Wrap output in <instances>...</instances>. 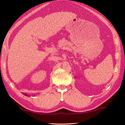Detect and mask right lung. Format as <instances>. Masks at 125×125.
I'll return each mask as SVG.
<instances>
[{
	"label": "right lung",
	"instance_id": "right-lung-1",
	"mask_svg": "<svg viewBox=\"0 0 125 125\" xmlns=\"http://www.w3.org/2000/svg\"><path fill=\"white\" fill-rule=\"evenodd\" d=\"M26 95V96H27V95Z\"/></svg>",
	"mask_w": 125,
	"mask_h": 125
}]
</instances>
